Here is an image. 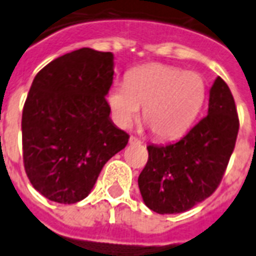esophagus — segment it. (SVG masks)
<instances>
[{
    "mask_svg": "<svg viewBox=\"0 0 256 256\" xmlns=\"http://www.w3.org/2000/svg\"><path fill=\"white\" fill-rule=\"evenodd\" d=\"M128 142L132 144H140V140H138V138H136V136H130V140H128Z\"/></svg>",
    "mask_w": 256,
    "mask_h": 256,
    "instance_id": "34e87169",
    "label": "esophagus"
}]
</instances>
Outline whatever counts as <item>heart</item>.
<instances>
[{
    "label": "heart",
    "mask_w": 256,
    "mask_h": 256,
    "mask_svg": "<svg viewBox=\"0 0 256 256\" xmlns=\"http://www.w3.org/2000/svg\"><path fill=\"white\" fill-rule=\"evenodd\" d=\"M206 100V84L198 73L164 64L130 70L126 82L112 86L108 104L118 126L128 128L140 116L156 138L170 140L190 128Z\"/></svg>",
    "instance_id": "heart-1"
}]
</instances>
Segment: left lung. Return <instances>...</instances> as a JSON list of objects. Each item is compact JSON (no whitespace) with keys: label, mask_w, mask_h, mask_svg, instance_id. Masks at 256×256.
Here are the masks:
<instances>
[{"label":"left lung","mask_w":256,"mask_h":256,"mask_svg":"<svg viewBox=\"0 0 256 256\" xmlns=\"http://www.w3.org/2000/svg\"><path fill=\"white\" fill-rule=\"evenodd\" d=\"M238 130L234 96L218 77L204 118L176 142L148 146V160L138 178L144 204L158 214H178L208 198L222 180Z\"/></svg>","instance_id":"1"}]
</instances>
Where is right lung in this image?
Segmentation results:
<instances>
[{
	"label": "right lung",
	"mask_w": 256,
	"mask_h": 256,
	"mask_svg": "<svg viewBox=\"0 0 256 256\" xmlns=\"http://www.w3.org/2000/svg\"><path fill=\"white\" fill-rule=\"evenodd\" d=\"M114 76L110 52L82 48L38 72L22 112L24 166L49 200L85 199L100 170L128 142L112 124L108 96Z\"/></svg>",
	"instance_id": "add662e5"
}]
</instances>
